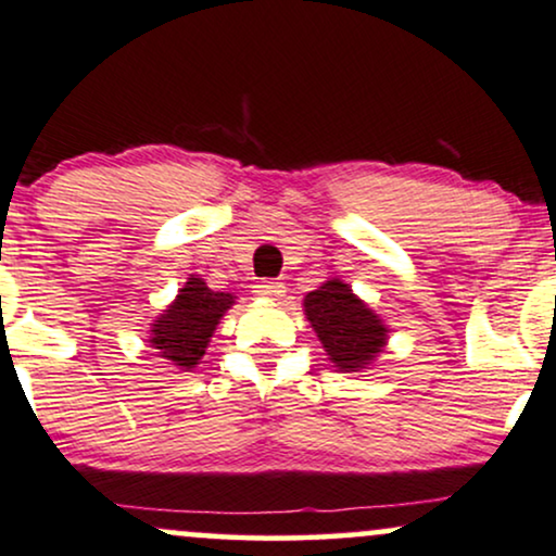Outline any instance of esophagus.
Listing matches in <instances>:
<instances>
[{"instance_id": "obj_1", "label": "esophagus", "mask_w": 556, "mask_h": 556, "mask_svg": "<svg viewBox=\"0 0 556 556\" xmlns=\"http://www.w3.org/2000/svg\"><path fill=\"white\" fill-rule=\"evenodd\" d=\"M253 292H256L258 298L279 300V298L285 295V285L282 282H274V279H261V282L253 285Z\"/></svg>"}]
</instances>
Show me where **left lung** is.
<instances>
[{"mask_svg":"<svg viewBox=\"0 0 556 556\" xmlns=\"http://www.w3.org/2000/svg\"><path fill=\"white\" fill-rule=\"evenodd\" d=\"M305 316L326 354L342 372L363 370L383 352L388 329L342 279H329L303 300Z\"/></svg>","mask_w":556,"mask_h":556,"instance_id":"left-lung-1","label":"left lung"}]
</instances>
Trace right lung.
Returning a JSON list of instances; mask_svg holds the SVG:
<instances>
[{"instance_id":"add662e5","label":"right lung","mask_w":556,"mask_h":556,"mask_svg":"<svg viewBox=\"0 0 556 556\" xmlns=\"http://www.w3.org/2000/svg\"><path fill=\"white\" fill-rule=\"evenodd\" d=\"M232 303H236V295L214 292L202 277L191 274L189 282L178 290L176 300L150 326V344L170 365L191 370L204 357L219 318Z\"/></svg>"}]
</instances>
